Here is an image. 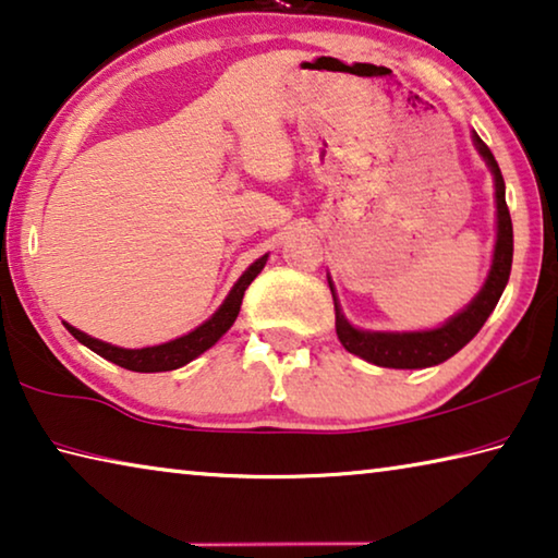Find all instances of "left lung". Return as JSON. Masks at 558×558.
Segmentation results:
<instances>
[{
  "mask_svg": "<svg viewBox=\"0 0 558 558\" xmlns=\"http://www.w3.org/2000/svg\"><path fill=\"white\" fill-rule=\"evenodd\" d=\"M474 144L482 157L486 159L496 182V217H499V231H496V250L494 264L488 271L484 289L478 291L474 302L464 312L453 316L444 327L432 331H407V333H381V331H359L344 319L341 308L333 296V314H337V337L351 354L366 359L376 366L387 368H424L447 362L449 356L464 349L471 339L476 337L478 329L484 327L488 314L499 304V296L507 287L511 274V256H513V229L511 214L504 196V177L496 165L492 149L482 142V136L474 134ZM331 287V281H329ZM333 294V289H331Z\"/></svg>",
  "mask_w": 558,
  "mask_h": 558,
  "instance_id": "obj_1",
  "label": "left lung"
}]
</instances>
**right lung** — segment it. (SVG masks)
I'll return each instance as SVG.
<instances>
[{"label": "right lung", "instance_id": "1", "mask_svg": "<svg viewBox=\"0 0 558 558\" xmlns=\"http://www.w3.org/2000/svg\"><path fill=\"white\" fill-rule=\"evenodd\" d=\"M264 264H267V254H264L262 259H256L252 267L242 274V279H239L234 289L229 291L225 304L217 308V314H214L209 322H204L202 327H196L194 331L186 333V337L167 341V344L147 347V349H119V347L107 344V341L87 337V333L70 327V324H64V327L70 329V333L76 341H80V344L89 347L94 354L105 356L111 364L130 368V372H142V374L171 372V368L190 364L192 359L204 354L209 347L217 344V341L221 339V333L229 331V327L236 319L239 308H242V299H244L246 287H250L256 279V274L264 269Z\"/></svg>", "mask_w": 558, "mask_h": 558}]
</instances>
